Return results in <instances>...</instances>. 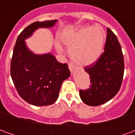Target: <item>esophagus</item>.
I'll use <instances>...</instances> for the list:
<instances>
[{"label":"esophagus","instance_id":"1","mask_svg":"<svg viewBox=\"0 0 135 135\" xmlns=\"http://www.w3.org/2000/svg\"><path fill=\"white\" fill-rule=\"evenodd\" d=\"M69 70L71 71H73L74 70V69H75V66L74 65L73 63H71V62H69Z\"/></svg>","mask_w":135,"mask_h":135}]
</instances>
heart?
<instances>
[{"mask_svg":"<svg viewBox=\"0 0 135 135\" xmlns=\"http://www.w3.org/2000/svg\"><path fill=\"white\" fill-rule=\"evenodd\" d=\"M63 42L70 48L69 54L78 64L87 66L95 62L102 53L104 34L98 27H84L63 38ZM57 50L61 53L63 48L56 43Z\"/></svg>","mask_w":135,"mask_h":135,"instance_id":"obj_1","label":"heart"}]
</instances>
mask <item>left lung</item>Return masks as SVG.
<instances>
[{"mask_svg":"<svg viewBox=\"0 0 135 135\" xmlns=\"http://www.w3.org/2000/svg\"><path fill=\"white\" fill-rule=\"evenodd\" d=\"M84 69L90 80V88L79 90L85 104L91 106L103 104L119 92L123 81L124 61L121 45L110 29H107L104 52L96 62Z\"/></svg>","mask_w":135,"mask_h":135,"instance_id":"8db88e82","label":"left lung"}]
</instances>
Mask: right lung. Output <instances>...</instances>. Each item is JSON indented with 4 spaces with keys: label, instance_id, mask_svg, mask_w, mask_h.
Listing matches in <instances>:
<instances>
[{
    "label": "right lung",
    "instance_id": "add662e5",
    "mask_svg": "<svg viewBox=\"0 0 135 135\" xmlns=\"http://www.w3.org/2000/svg\"><path fill=\"white\" fill-rule=\"evenodd\" d=\"M57 20L32 23L17 37L11 62V76L22 98L37 106L54 103L62 82L70 76L67 64H62L50 53L35 55L25 40L39 27H53Z\"/></svg>",
    "mask_w": 135,
    "mask_h": 135
}]
</instances>
